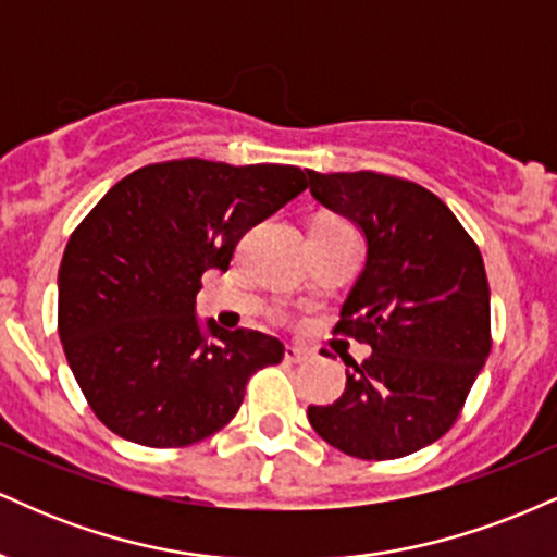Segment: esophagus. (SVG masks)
Wrapping results in <instances>:
<instances>
[{
  "mask_svg": "<svg viewBox=\"0 0 557 557\" xmlns=\"http://www.w3.org/2000/svg\"><path fill=\"white\" fill-rule=\"evenodd\" d=\"M306 359H309V350L300 348V345H287V348H285V361L300 363V361H306Z\"/></svg>",
  "mask_w": 557,
  "mask_h": 557,
  "instance_id": "esophagus-1",
  "label": "esophagus"
}]
</instances>
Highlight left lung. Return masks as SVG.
<instances>
[{
    "label": "left lung",
    "instance_id": "obj_1",
    "mask_svg": "<svg viewBox=\"0 0 557 557\" xmlns=\"http://www.w3.org/2000/svg\"><path fill=\"white\" fill-rule=\"evenodd\" d=\"M322 207L367 238V264L335 332L372 356L345 361V393L309 406L324 443L363 461H393L456 424L490 356V285L456 214L421 185L382 172L306 170Z\"/></svg>",
    "mask_w": 557,
    "mask_h": 557
}]
</instances>
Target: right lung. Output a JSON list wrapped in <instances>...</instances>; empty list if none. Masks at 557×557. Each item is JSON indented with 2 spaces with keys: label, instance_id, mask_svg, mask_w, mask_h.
Segmentation results:
<instances>
[{
  "label": "right lung",
  "instance_id": "add662e5",
  "mask_svg": "<svg viewBox=\"0 0 557 557\" xmlns=\"http://www.w3.org/2000/svg\"><path fill=\"white\" fill-rule=\"evenodd\" d=\"M290 164L233 168L207 159L146 164L88 212L60 264L57 330L91 411L146 447L194 445L238 413L253 372L285 345L196 317L207 270L304 194Z\"/></svg>",
  "mask_w": 557,
  "mask_h": 557
}]
</instances>
